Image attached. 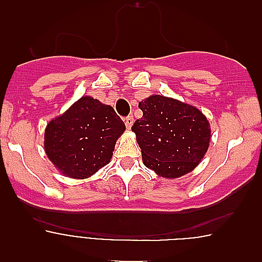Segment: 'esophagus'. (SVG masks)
<instances>
[{
	"label": "esophagus",
	"instance_id": "34e87169",
	"mask_svg": "<svg viewBox=\"0 0 262 262\" xmlns=\"http://www.w3.org/2000/svg\"><path fill=\"white\" fill-rule=\"evenodd\" d=\"M133 123H134V117H133V115H128V117L124 118V124H126L127 128H131Z\"/></svg>",
	"mask_w": 262,
	"mask_h": 262
}]
</instances>
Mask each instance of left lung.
<instances>
[{
	"instance_id": "1",
	"label": "left lung",
	"mask_w": 262,
	"mask_h": 262,
	"mask_svg": "<svg viewBox=\"0 0 262 262\" xmlns=\"http://www.w3.org/2000/svg\"><path fill=\"white\" fill-rule=\"evenodd\" d=\"M139 107L143 117L131 129L144 165L165 178L191 172L209 148L211 131L205 115L194 106L163 96L145 98Z\"/></svg>"
}]
</instances>
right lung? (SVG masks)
I'll return each instance as SVG.
<instances>
[{
	"label": "right lung",
	"mask_w": 262,
	"mask_h": 262,
	"mask_svg": "<svg viewBox=\"0 0 262 262\" xmlns=\"http://www.w3.org/2000/svg\"><path fill=\"white\" fill-rule=\"evenodd\" d=\"M124 129L123 120L111 106L82 97L47 124L46 154L64 174L90 177L108 164L115 142Z\"/></svg>",
	"instance_id": "add662e5"
}]
</instances>
